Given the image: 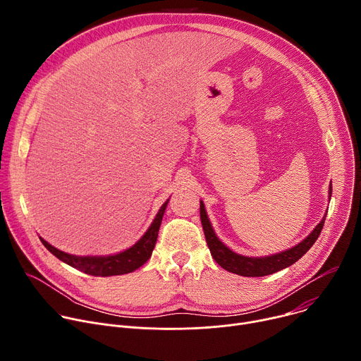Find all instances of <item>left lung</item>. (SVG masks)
<instances>
[{"label": "left lung", "instance_id": "left-lung-1", "mask_svg": "<svg viewBox=\"0 0 361 361\" xmlns=\"http://www.w3.org/2000/svg\"><path fill=\"white\" fill-rule=\"evenodd\" d=\"M330 197H331V185H330ZM200 219H201L205 241H207L210 252L213 255V259L217 262V264H220L224 270L231 271L238 276L263 277V276L277 273V271L291 266L297 260H300L301 257L312 248V245L319 238V235L323 230V226H324L326 216L319 223V226L312 231V234L308 235L305 240H302L300 244H297L295 247H293L290 250H286L283 252L273 254L269 257H244V255L233 252L228 247H226L217 238V235L210 224V220L207 217V213H205L202 201H200Z\"/></svg>", "mask_w": 361, "mask_h": 361}]
</instances>
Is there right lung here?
I'll use <instances>...</instances> for the list:
<instances>
[{"label":"right lung","mask_w":361,"mask_h":361,"mask_svg":"<svg viewBox=\"0 0 361 361\" xmlns=\"http://www.w3.org/2000/svg\"><path fill=\"white\" fill-rule=\"evenodd\" d=\"M169 204V200L161 205V209L159 210L156 219H154L152 224L147 230V233L128 250L114 254V255H106V257H78V255H71L64 251L57 250L51 244H48L45 240L39 238L44 247L51 252L54 254L57 259L64 262L66 264L85 273L90 276H101V277H109V276H121L131 273L141 267L149 257L154 250V245H156L157 237H159V230L161 226V220L166 212V207Z\"/></svg>","instance_id":"right-lung-1"}]
</instances>
